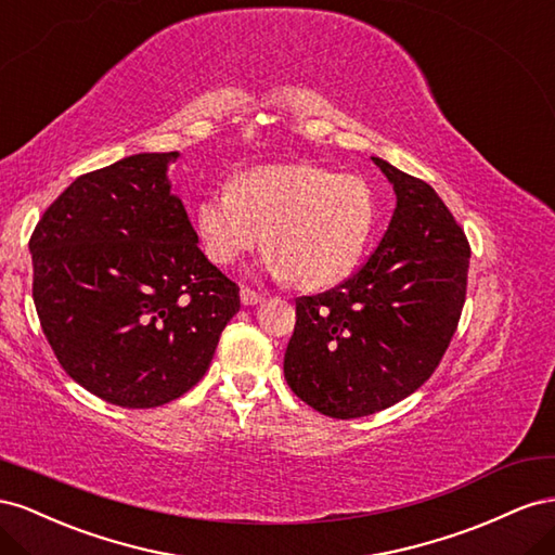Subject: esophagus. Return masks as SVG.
I'll use <instances>...</instances> for the list:
<instances>
[{
    "label": "esophagus",
    "mask_w": 555,
    "mask_h": 555,
    "mask_svg": "<svg viewBox=\"0 0 555 555\" xmlns=\"http://www.w3.org/2000/svg\"><path fill=\"white\" fill-rule=\"evenodd\" d=\"M240 297H242V305H246V307L260 305L262 299H264L262 293H256V291H250V288H242V291H240Z\"/></svg>",
    "instance_id": "obj_1"
}]
</instances>
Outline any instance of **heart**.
<instances>
[{"mask_svg":"<svg viewBox=\"0 0 555 555\" xmlns=\"http://www.w3.org/2000/svg\"><path fill=\"white\" fill-rule=\"evenodd\" d=\"M195 232L216 264H232L269 244L264 272L325 291L351 276L374 225V195L358 177L311 165H274L240 173L195 204Z\"/></svg>","mask_w":555,"mask_h":555,"instance_id":"heart-1","label":"heart"}]
</instances>
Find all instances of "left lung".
<instances>
[{
  "instance_id": "obj_1",
  "label": "left lung",
  "mask_w": 555,
  "mask_h": 555,
  "mask_svg": "<svg viewBox=\"0 0 555 555\" xmlns=\"http://www.w3.org/2000/svg\"><path fill=\"white\" fill-rule=\"evenodd\" d=\"M395 211L370 260L341 286L297 297L283 374L299 400L360 418L418 390L449 348L465 305L469 244L421 179L372 157Z\"/></svg>"
}]
</instances>
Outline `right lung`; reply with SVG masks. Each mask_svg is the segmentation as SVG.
<instances>
[{
    "label": "right lung",
    "instance_id": "add662e5",
    "mask_svg": "<svg viewBox=\"0 0 555 555\" xmlns=\"http://www.w3.org/2000/svg\"><path fill=\"white\" fill-rule=\"evenodd\" d=\"M179 151L78 177L29 240L31 295L60 365L92 395L151 409L193 388L240 288L197 246L167 177Z\"/></svg>",
    "mask_w": 555,
    "mask_h": 555
}]
</instances>
